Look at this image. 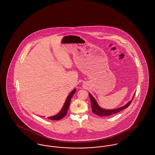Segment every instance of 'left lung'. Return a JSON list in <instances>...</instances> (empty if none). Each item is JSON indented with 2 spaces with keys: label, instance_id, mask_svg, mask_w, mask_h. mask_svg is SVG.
<instances>
[{
  "label": "left lung",
  "instance_id": "obj_1",
  "mask_svg": "<svg viewBox=\"0 0 155 155\" xmlns=\"http://www.w3.org/2000/svg\"><path fill=\"white\" fill-rule=\"evenodd\" d=\"M89 97L91 99V107H92V112L96 114V115H97L99 116H101V117L109 116H110L112 114H116L120 111L123 110L124 109H126L127 107H128L130 106V104L132 102V101L134 99V95L132 99L130 102H128L125 105L121 107L115 109L106 110V109H103L98 105L96 100L91 94H89Z\"/></svg>",
  "mask_w": 155,
  "mask_h": 155
}]
</instances>
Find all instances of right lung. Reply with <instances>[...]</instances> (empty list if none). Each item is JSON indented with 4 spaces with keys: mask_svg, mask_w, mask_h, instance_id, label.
I'll return each mask as SVG.
<instances>
[{
    "mask_svg": "<svg viewBox=\"0 0 155 155\" xmlns=\"http://www.w3.org/2000/svg\"><path fill=\"white\" fill-rule=\"evenodd\" d=\"M76 92V89L75 88L73 89V91H72L70 94L68 95V96H67L66 102L64 104L62 109L61 111L59 112V113L55 116H51L49 117H48L49 119L51 120H59L62 118H63L67 113V110L68 109L70 106V102H71V99L72 98V97L73 96L74 94Z\"/></svg>",
    "mask_w": 155,
    "mask_h": 155,
    "instance_id": "obj_1",
    "label": "right lung"
}]
</instances>
